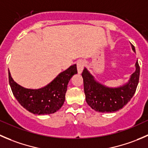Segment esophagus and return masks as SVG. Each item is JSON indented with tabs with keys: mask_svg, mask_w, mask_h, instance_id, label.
Masks as SVG:
<instances>
[{
	"mask_svg": "<svg viewBox=\"0 0 148 148\" xmlns=\"http://www.w3.org/2000/svg\"><path fill=\"white\" fill-rule=\"evenodd\" d=\"M85 65V62L82 60H79L78 62H77V73L79 74H80L83 71V68H84Z\"/></svg>",
	"mask_w": 148,
	"mask_h": 148,
	"instance_id": "obj_1",
	"label": "esophagus"
}]
</instances>
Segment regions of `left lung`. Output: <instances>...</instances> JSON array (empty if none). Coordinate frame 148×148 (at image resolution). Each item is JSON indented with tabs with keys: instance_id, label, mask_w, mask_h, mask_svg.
<instances>
[{
	"instance_id": "8db88e82",
	"label": "left lung",
	"mask_w": 148,
	"mask_h": 148,
	"mask_svg": "<svg viewBox=\"0 0 148 148\" xmlns=\"http://www.w3.org/2000/svg\"><path fill=\"white\" fill-rule=\"evenodd\" d=\"M132 49L135 52L134 47ZM135 71L128 82L118 87H108L95 79L86 68L82 73L83 87L88 104L96 112L101 113L117 112L122 109L132 98L137 89L140 77V66L135 63Z\"/></svg>"
}]
</instances>
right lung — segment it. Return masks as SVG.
<instances>
[{"label":"right lung","mask_w":148,"mask_h":148,"mask_svg":"<svg viewBox=\"0 0 148 148\" xmlns=\"http://www.w3.org/2000/svg\"><path fill=\"white\" fill-rule=\"evenodd\" d=\"M76 65L60 73L52 82L38 89L26 88L16 83L8 70V80L13 94L18 103L34 114H51L59 110L65 100L68 83L77 74Z\"/></svg>","instance_id":"1"}]
</instances>
